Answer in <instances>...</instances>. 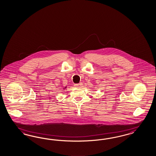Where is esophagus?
<instances>
[{"instance_id": "1", "label": "esophagus", "mask_w": 156, "mask_h": 156, "mask_svg": "<svg viewBox=\"0 0 156 156\" xmlns=\"http://www.w3.org/2000/svg\"><path fill=\"white\" fill-rule=\"evenodd\" d=\"M81 85H82V83H79V84H75V87H80V86H81Z\"/></svg>"}]
</instances>
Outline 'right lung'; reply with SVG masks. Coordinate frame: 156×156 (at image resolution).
I'll return each instance as SVG.
<instances>
[{
	"label": "right lung",
	"instance_id": "obj_1",
	"mask_svg": "<svg viewBox=\"0 0 156 156\" xmlns=\"http://www.w3.org/2000/svg\"><path fill=\"white\" fill-rule=\"evenodd\" d=\"M64 88H66V87H65V88H64Z\"/></svg>",
	"mask_w": 156,
	"mask_h": 156
}]
</instances>
